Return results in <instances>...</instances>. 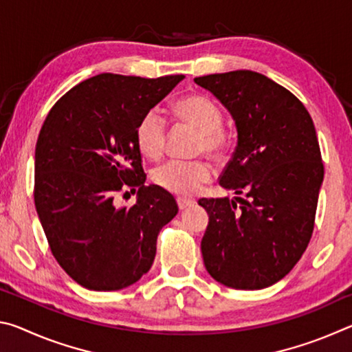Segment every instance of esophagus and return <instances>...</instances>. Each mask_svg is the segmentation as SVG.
<instances>
[{
    "label": "esophagus",
    "mask_w": 352,
    "mask_h": 352,
    "mask_svg": "<svg viewBox=\"0 0 352 352\" xmlns=\"http://www.w3.org/2000/svg\"><path fill=\"white\" fill-rule=\"evenodd\" d=\"M177 205H178V208H180V210H186V208H189V206H192V205H194V200L178 197V199H177Z\"/></svg>",
    "instance_id": "1"
}]
</instances>
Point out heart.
<instances>
[{
    "label": "heart",
    "instance_id": "1",
    "mask_svg": "<svg viewBox=\"0 0 352 352\" xmlns=\"http://www.w3.org/2000/svg\"><path fill=\"white\" fill-rule=\"evenodd\" d=\"M174 113L183 122L199 130L195 152L220 157L228 146L222 126V113L204 94H188L174 104ZM166 121L158 110H148L135 127V142L146 158L158 160L164 151ZM211 166L205 160H170L152 172V180L168 192L192 195L211 180Z\"/></svg>",
    "mask_w": 352,
    "mask_h": 352
}]
</instances>
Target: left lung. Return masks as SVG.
<instances>
[{
    "label": "left lung",
    "instance_id": "obj_1",
    "mask_svg": "<svg viewBox=\"0 0 352 352\" xmlns=\"http://www.w3.org/2000/svg\"><path fill=\"white\" fill-rule=\"evenodd\" d=\"M194 82L234 119L237 146L219 183L243 195L199 200L210 216L205 267L226 287H269L294 269L312 237L324 175L314 121L295 94L254 71Z\"/></svg>",
    "mask_w": 352,
    "mask_h": 352
}]
</instances>
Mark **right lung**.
I'll return each mask as SVG.
<instances>
[{
    "instance_id": "1",
    "label": "right lung",
    "mask_w": 352,
    "mask_h": 352,
    "mask_svg": "<svg viewBox=\"0 0 352 352\" xmlns=\"http://www.w3.org/2000/svg\"><path fill=\"white\" fill-rule=\"evenodd\" d=\"M183 77L104 73L47 113L35 146V208L56 261L82 287L110 292L138 281L153 264L160 230L177 216L168 190L144 184L135 127ZM126 187L138 188L139 199L118 208Z\"/></svg>"
}]
</instances>
